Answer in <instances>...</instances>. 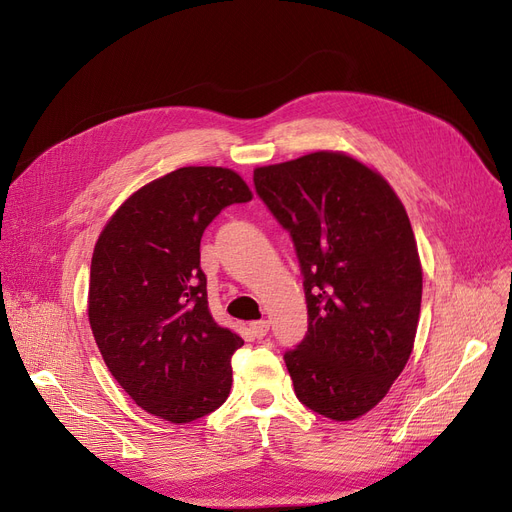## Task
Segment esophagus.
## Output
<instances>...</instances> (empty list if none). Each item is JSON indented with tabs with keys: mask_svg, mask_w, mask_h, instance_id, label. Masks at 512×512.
Returning a JSON list of instances; mask_svg holds the SVG:
<instances>
[{
	"mask_svg": "<svg viewBox=\"0 0 512 512\" xmlns=\"http://www.w3.org/2000/svg\"><path fill=\"white\" fill-rule=\"evenodd\" d=\"M267 332H270V321H267V319H259V321H253V324H251V334L255 338L261 340Z\"/></svg>",
	"mask_w": 512,
	"mask_h": 512,
	"instance_id": "1",
	"label": "esophagus"
}]
</instances>
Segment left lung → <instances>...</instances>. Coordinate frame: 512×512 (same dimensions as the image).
<instances>
[{
  "label": "left lung",
  "mask_w": 512,
  "mask_h": 512,
  "mask_svg": "<svg viewBox=\"0 0 512 512\" xmlns=\"http://www.w3.org/2000/svg\"><path fill=\"white\" fill-rule=\"evenodd\" d=\"M253 182L303 274L309 326L284 353L294 394L317 415L357 419L413 351L423 272L409 215L378 172L344 153L257 168Z\"/></svg>",
  "instance_id": "obj_1"
}]
</instances>
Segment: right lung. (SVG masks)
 <instances>
[{"label":"right lung","mask_w":512,"mask_h":512,"mask_svg":"<svg viewBox=\"0 0 512 512\" xmlns=\"http://www.w3.org/2000/svg\"><path fill=\"white\" fill-rule=\"evenodd\" d=\"M251 199L236 172L188 166L139 188L99 234L89 324L116 382L159 419L195 421L230 394L245 342L209 313L199 247L215 215Z\"/></svg>","instance_id":"add662e5"}]
</instances>
